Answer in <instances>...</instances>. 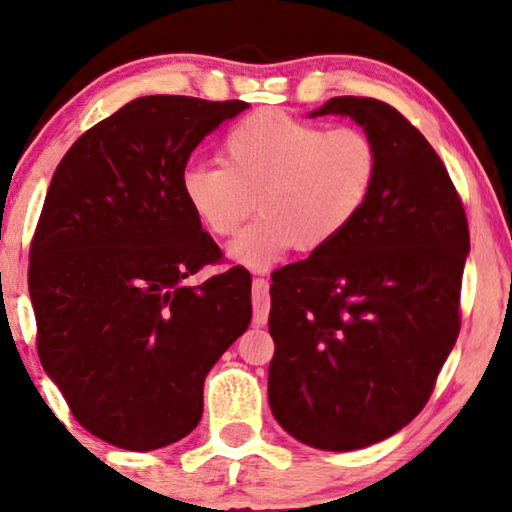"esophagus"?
Segmentation results:
<instances>
[{"instance_id": "1", "label": "esophagus", "mask_w": 512, "mask_h": 512, "mask_svg": "<svg viewBox=\"0 0 512 512\" xmlns=\"http://www.w3.org/2000/svg\"><path fill=\"white\" fill-rule=\"evenodd\" d=\"M253 305H255V326H264L266 319H269V280L266 278H255L253 280Z\"/></svg>"}]
</instances>
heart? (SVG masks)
I'll list each match as a JSON object with an SVG mask.
<instances>
[{"mask_svg": "<svg viewBox=\"0 0 512 512\" xmlns=\"http://www.w3.org/2000/svg\"><path fill=\"white\" fill-rule=\"evenodd\" d=\"M223 165H188L183 200L216 236H234L250 213L262 218L230 246L262 266L287 248L317 253L338 241L368 204L379 151L358 128H329L282 110H259L227 131Z\"/></svg>", "mask_w": 512, "mask_h": 512, "instance_id": "heart-1", "label": "heart"}]
</instances>
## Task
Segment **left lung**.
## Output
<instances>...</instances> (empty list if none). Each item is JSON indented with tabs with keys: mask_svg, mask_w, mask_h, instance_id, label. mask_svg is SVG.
I'll use <instances>...</instances> for the list:
<instances>
[{
	"mask_svg": "<svg viewBox=\"0 0 512 512\" xmlns=\"http://www.w3.org/2000/svg\"><path fill=\"white\" fill-rule=\"evenodd\" d=\"M379 151L354 225L273 273L269 402L312 448L356 451L421 414L460 333L469 225L460 193L416 126L384 101L335 96Z\"/></svg>",
	"mask_w": 512,
	"mask_h": 512,
	"instance_id": "1",
	"label": "left lung"
}]
</instances>
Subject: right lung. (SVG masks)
<instances>
[{
  "instance_id": "obj_1",
  "label": "right lung",
  "mask_w": 512,
  "mask_h": 512,
  "mask_svg": "<svg viewBox=\"0 0 512 512\" xmlns=\"http://www.w3.org/2000/svg\"><path fill=\"white\" fill-rule=\"evenodd\" d=\"M243 101L142 96L57 165L29 248L41 365L82 427L126 451L195 430L204 379L253 317L248 269L188 285L223 250L183 200L193 149Z\"/></svg>"
}]
</instances>
